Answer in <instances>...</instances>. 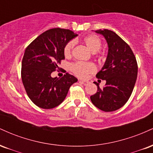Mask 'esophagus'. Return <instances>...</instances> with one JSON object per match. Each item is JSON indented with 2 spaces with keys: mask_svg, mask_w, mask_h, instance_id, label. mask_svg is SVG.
Returning a JSON list of instances; mask_svg holds the SVG:
<instances>
[{
  "mask_svg": "<svg viewBox=\"0 0 153 153\" xmlns=\"http://www.w3.org/2000/svg\"><path fill=\"white\" fill-rule=\"evenodd\" d=\"M80 82V83H82V84H83L84 85H87L89 83V82L88 81H86V80H80V81H79Z\"/></svg>",
  "mask_w": 153,
  "mask_h": 153,
  "instance_id": "obj_1",
  "label": "esophagus"
}]
</instances>
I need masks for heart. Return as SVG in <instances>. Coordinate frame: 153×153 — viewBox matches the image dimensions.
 <instances>
[{"label": "heart", "instance_id": "b5f03b06", "mask_svg": "<svg viewBox=\"0 0 153 153\" xmlns=\"http://www.w3.org/2000/svg\"><path fill=\"white\" fill-rule=\"evenodd\" d=\"M82 42L93 53H96L101 47V41L96 35H89L82 39ZM75 46L74 41H70L65 45L63 49L65 56L69 57ZM72 71L77 76L85 78L88 75L96 71V67L94 64L89 62H76L72 65Z\"/></svg>", "mask_w": 153, "mask_h": 153}]
</instances>
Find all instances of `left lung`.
<instances>
[{
    "label": "left lung",
    "mask_w": 153,
    "mask_h": 153,
    "mask_svg": "<svg viewBox=\"0 0 153 153\" xmlns=\"http://www.w3.org/2000/svg\"><path fill=\"white\" fill-rule=\"evenodd\" d=\"M95 32L102 35L108 45L106 59L96 74V78L106 82L100 88L99 84L94 82L98 91L91 100L99 109L114 111L124 106L130 97L137 77V63L130 47L115 32L108 29Z\"/></svg>",
    "instance_id": "8db88e82"
}]
</instances>
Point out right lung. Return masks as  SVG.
I'll return each mask as SVG.
<instances>
[{
  "mask_svg": "<svg viewBox=\"0 0 153 153\" xmlns=\"http://www.w3.org/2000/svg\"><path fill=\"white\" fill-rule=\"evenodd\" d=\"M78 36L69 29L54 28L40 34L26 47L22 64L23 85L31 101L39 108L50 109L59 106L70 87L78 81L69 73L60 78L51 76L65 59V45Z\"/></svg>",
  "mask_w": 153,
  "mask_h": 153,
  "instance_id": "right-lung-1",
  "label": "right lung"
}]
</instances>
